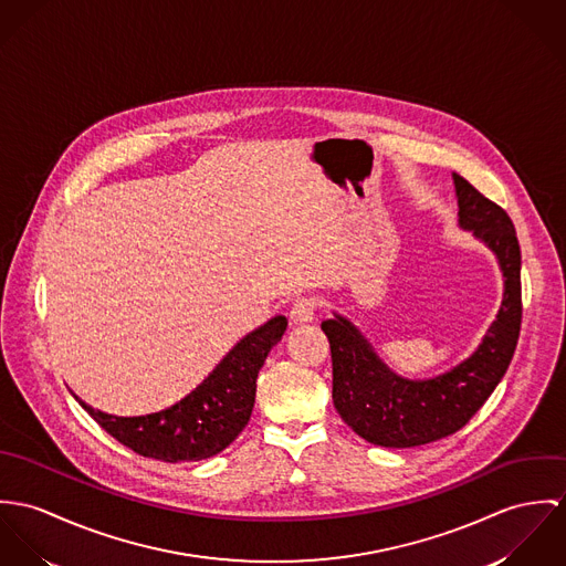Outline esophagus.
Returning a JSON list of instances; mask_svg holds the SVG:
<instances>
[{"label":"esophagus","instance_id":"esophagus-1","mask_svg":"<svg viewBox=\"0 0 566 566\" xmlns=\"http://www.w3.org/2000/svg\"><path fill=\"white\" fill-rule=\"evenodd\" d=\"M316 308H318V302L314 295H302L291 306V318L295 323H308V321H313Z\"/></svg>","mask_w":566,"mask_h":566}]
</instances>
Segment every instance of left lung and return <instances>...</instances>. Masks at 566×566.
I'll return each instance as SVG.
<instances>
[{"instance_id":"obj_1","label":"left lung","mask_w":566,"mask_h":566,"mask_svg":"<svg viewBox=\"0 0 566 566\" xmlns=\"http://www.w3.org/2000/svg\"><path fill=\"white\" fill-rule=\"evenodd\" d=\"M460 226L497 253L505 277L502 308L478 352L434 379L395 376L360 332L343 316L321 329L332 352V399L340 419L381 447H417L464 428L500 384L521 332V248L500 203L453 174Z\"/></svg>"}]
</instances>
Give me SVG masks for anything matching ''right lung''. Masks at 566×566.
Masks as SVG:
<instances>
[{
    "label": "right lung",
    "mask_w": 566,
    "mask_h": 566,
    "mask_svg": "<svg viewBox=\"0 0 566 566\" xmlns=\"http://www.w3.org/2000/svg\"><path fill=\"white\" fill-rule=\"evenodd\" d=\"M286 325V316L277 314L250 332L190 395L165 410L143 417H115L84 401L80 403L99 428L138 455L165 462L210 458L223 451L248 426L255 399V377Z\"/></svg>",
    "instance_id": "add662e5"
}]
</instances>
